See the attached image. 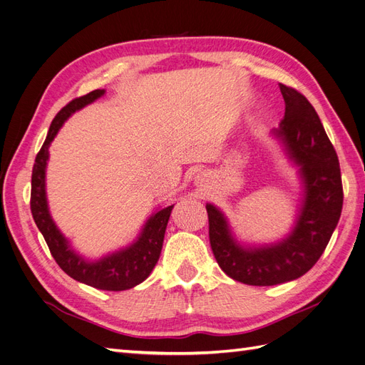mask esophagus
Returning a JSON list of instances; mask_svg holds the SVG:
<instances>
[{
    "label": "esophagus",
    "mask_w": 365,
    "mask_h": 365,
    "mask_svg": "<svg viewBox=\"0 0 365 365\" xmlns=\"http://www.w3.org/2000/svg\"><path fill=\"white\" fill-rule=\"evenodd\" d=\"M208 173L205 172H200L196 176H195V182L197 187H205L208 184Z\"/></svg>",
    "instance_id": "34e87169"
}]
</instances>
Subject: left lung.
<instances>
[{
    "instance_id": "left-lung-1",
    "label": "left lung",
    "mask_w": 365,
    "mask_h": 365,
    "mask_svg": "<svg viewBox=\"0 0 365 365\" xmlns=\"http://www.w3.org/2000/svg\"><path fill=\"white\" fill-rule=\"evenodd\" d=\"M284 117L272 137L297 168L302 200L291 231L271 244H242L220 208L207 204L208 236L216 262L228 277L272 286L302 277L322 257L338 225L342 184L336 152L314 106L294 88L279 83Z\"/></svg>"
}]
</instances>
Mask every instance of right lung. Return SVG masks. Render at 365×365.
<instances>
[{
  "mask_svg": "<svg viewBox=\"0 0 365 365\" xmlns=\"http://www.w3.org/2000/svg\"><path fill=\"white\" fill-rule=\"evenodd\" d=\"M103 94L105 90H94L83 97L74 98L73 102L62 108L51 121L48 135L36 155L35 165H33L30 208L33 219L47 242L51 256L58 262L62 271L67 272L71 279L97 289L126 291L145 282L152 269L155 268L163 248L165 227H168L175 204L157 208L129 245L91 260L77 252L71 242L58 228L50 215L46 190V173L50 158L48 148L51 141L58 135L65 121L76 111H81L82 108L96 102Z\"/></svg>",
  "mask_w": 365,
  "mask_h": 365,
  "instance_id": "obj_1",
  "label": "right lung"
}]
</instances>
